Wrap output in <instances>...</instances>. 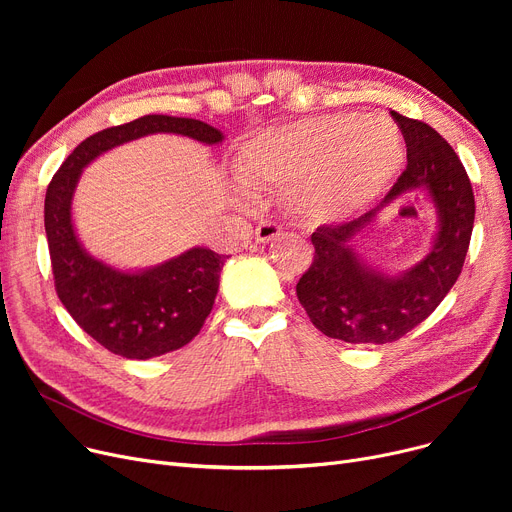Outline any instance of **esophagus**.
<instances>
[{"label": "esophagus", "mask_w": 512, "mask_h": 512, "mask_svg": "<svg viewBox=\"0 0 512 512\" xmlns=\"http://www.w3.org/2000/svg\"><path fill=\"white\" fill-rule=\"evenodd\" d=\"M282 234V226L276 224V222H261L257 228H255V238L257 242H270V240H276L278 236Z\"/></svg>", "instance_id": "esophagus-1"}]
</instances>
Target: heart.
<instances>
[{"label": "heart", "instance_id": "obj_1", "mask_svg": "<svg viewBox=\"0 0 512 512\" xmlns=\"http://www.w3.org/2000/svg\"><path fill=\"white\" fill-rule=\"evenodd\" d=\"M400 164L402 143L388 120L319 116L257 134L238 153L236 178L284 188L290 213L328 224L369 205Z\"/></svg>", "mask_w": 512, "mask_h": 512}]
</instances>
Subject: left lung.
Masks as SVG:
<instances>
[{
    "instance_id": "left-lung-1",
    "label": "left lung",
    "mask_w": 512,
    "mask_h": 512,
    "mask_svg": "<svg viewBox=\"0 0 512 512\" xmlns=\"http://www.w3.org/2000/svg\"><path fill=\"white\" fill-rule=\"evenodd\" d=\"M390 114L407 143V168L380 206L425 187L437 203L441 232L419 266L390 279L369 271L347 247L377 209L348 224L317 226L313 263L297 284V297L313 326L342 342L386 344L419 326L461 276L471 242L475 197L459 155L429 124Z\"/></svg>"
}]
</instances>
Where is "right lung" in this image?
<instances>
[{"label":"right lung","mask_w":512,"mask_h":512,"mask_svg":"<svg viewBox=\"0 0 512 512\" xmlns=\"http://www.w3.org/2000/svg\"><path fill=\"white\" fill-rule=\"evenodd\" d=\"M153 132H176L207 145L222 141V132L201 120L149 114L85 139L53 174L45 193V232L58 297L93 340L126 359L159 357L191 342L213 309L228 259L195 247L155 270L124 274L80 247L70 218L80 172L103 151Z\"/></svg>","instance_id":"obj_1"}]
</instances>
